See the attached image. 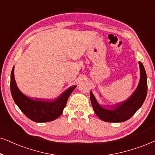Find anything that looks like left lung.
Returning a JSON list of instances; mask_svg holds the SVG:
<instances>
[{"mask_svg": "<svg viewBox=\"0 0 155 155\" xmlns=\"http://www.w3.org/2000/svg\"><path fill=\"white\" fill-rule=\"evenodd\" d=\"M140 68V83L133 94L125 102L115 105L113 110H106L99 106L91 92L90 93L91 101L93 108L99 118L106 122L120 123L124 122L130 118L135 114L145 101L147 93V74L145 68L141 62H139Z\"/></svg>", "mask_w": 155, "mask_h": 155, "instance_id": "8db88e82", "label": "left lung"}]
</instances>
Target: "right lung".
Instances as JSON below:
<instances>
[{
    "mask_svg": "<svg viewBox=\"0 0 155 155\" xmlns=\"http://www.w3.org/2000/svg\"><path fill=\"white\" fill-rule=\"evenodd\" d=\"M76 86L65 91L59 98L51 102L34 101L22 94L16 85L14 77V68L10 76V91L14 101L28 118L37 123H45L54 120L61 115L67 104L68 98Z\"/></svg>",
    "mask_w": 155,
    "mask_h": 155,
    "instance_id": "1",
    "label": "right lung"
}]
</instances>
